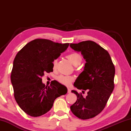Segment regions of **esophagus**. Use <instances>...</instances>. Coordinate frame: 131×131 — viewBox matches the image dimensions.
<instances>
[{
  "mask_svg": "<svg viewBox=\"0 0 131 131\" xmlns=\"http://www.w3.org/2000/svg\"><path fill=\"white\" fill-rule=\"evenodd\" d=\"M71 92V90L70 88H68V93H70Z\"/></svg>",
  "mask_w": 131,
  "mask_h": 131,
  "instance_id": "1",
  "label": "esophagus"
}]
</instances>
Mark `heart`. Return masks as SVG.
<instances>
[{
    "mask_svg": "<svg viewBox=\"0 0 131 131\" xmlns=\"http://www.w3.org/2000/svg\"><path fill=\"white\" fill-rule=\"evenodd\" d=\"M67 58L71 62H72L74 66L79 65L82 61V57L79 53L77 52H72L69 54ZM57 63V59H54L52 61V67L55 68ZM57 80L61 83L66 85H69L72 83L74 80V78L72 76H64V75L61 74L58 76Z\"/></svg>",
    "mask_w": 131,
    "mask_h": 131,
    "instance_id": "heart-1",
    "label": "heart"
}]
</instances>
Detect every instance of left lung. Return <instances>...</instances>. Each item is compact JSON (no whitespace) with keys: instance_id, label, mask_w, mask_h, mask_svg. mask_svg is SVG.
Here are the masks:
<instances>
[{"instance_id":"1","label":"left lung","mask_w":131,"mask_h":131,"mask_svg":"<svg viewBox=\"0 0 131 131\" xmlns=\"http://www.w3.org/2000/svg\"><path fill=\"white\" fill-rule=\"evenodd\" d=\"M70 46L81 52L86 61L74 86L88 91L86 97H83L81 93L72 91L77 95V101L70 106V110L79 118H92L103 110L114 90V65L108 52L94 41L71 43Z\"/></svg>"}]
</instances>
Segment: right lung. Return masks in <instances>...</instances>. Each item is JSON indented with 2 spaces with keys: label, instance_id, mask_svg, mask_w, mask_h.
Instances as JSON below:
<instances>
[{
  "label": "right lung",
  "instance_id": "1",
  "mask_svg": "<svg viewBox=\"0 0 131 131\" xmlns=\"http://www.w3.org/2000/svg\"><path fill=\"white\" fill-rule=\"evenodd\" d=\"M69 43L43 39L29 42L17 53L11 74L14 95L18 105L32 117H39L52 108L57 97L68 90L56 80L50 85L42 83L44 73L53 71L52 61L65 51Z\"/></svg>",
  "mask_w": 131,
  "mask_h": 131
}]
</instances>
